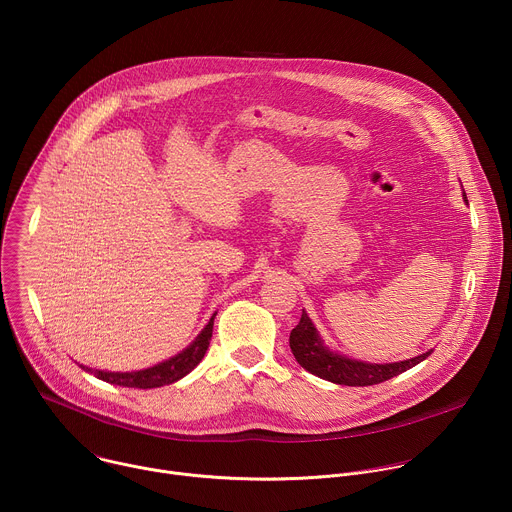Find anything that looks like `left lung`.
Segmentation results:
<instances>
[{
  "label": "left lung",
  "mask_w": 512,
  "mask_h": 512,
  "mask_svg": "<svg viewBox=\"0 0 512 512\" xmlns=\"http://www.w3.org/2000/svg\"><path fill=\"white\" fill-rule=\"evenodd\" d=\"M464 198H466V192H464ZM289 348L294 352L296 360L300 362V367H304L308 373L324 381H330L336 385H348V387H369V385L389 381L413 369L415 364H419L433 352V350H427L407 360L383 362V364L348 358L324 344L318 328L314 326L306 310L302 312L300 324L289 334Z\"/></svg>",
  "instance_id": "left-lung-1"
}]
</instances>
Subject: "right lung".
<instances>
[{"mask_svg":"<svg viewBox=\"0 0 512 512\" xmlns=\"http://www.w3.org/2000/svg\"><path fill=\"white\" fill-rule=\"evenodd\" d=\"M214 316L208 320V324L202 328V332L178 354H174L168 360H162L154 367L141 369V371H131V373H111V371H93L85 364H81L83 371H91L95 373L97 379L111 383V385H119V387H133V389H156V387H164V385H172L176 381H180L182 377H186L190 371H194L198 367V362L204 358L210 338H212V326H214Z\"/></svg>","mask_w":512,"mask_h":512,"instance_id":"obj_1","label":"right lung"}]
</instances>
